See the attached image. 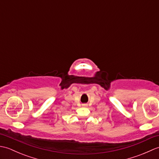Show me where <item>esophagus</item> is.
<instances>
[{"mask_svg": "<svg viewBox=\"0 0 159 159\" xmlns=\"http://www.w3.org/2000/svg\"><path fill=\"white\" fill-rule=\"evenodd\" d=\"M82 106H83V107H87V104H83Z\"/></svg>", "mask_w": 159, "mask_h": 159, "instance_id": "34e87169", "label": "esophagus"}]
</instances>
